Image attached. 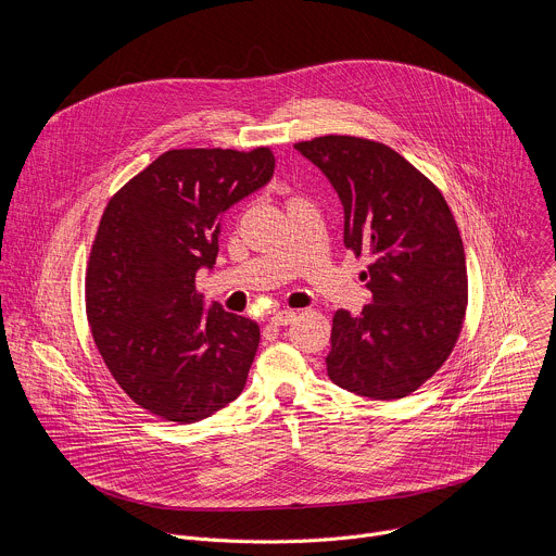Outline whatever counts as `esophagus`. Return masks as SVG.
<instances>
[{"label":"esophagus","mask_w":556,"mask_h":556,"mask_svg":"<svg viewBox=\"0 0 556 556\" xmlns=\"http://www.w3.org/2000/svg\"><path fill=\"white\" fill-rule=\"evenodd\" d=\"M296 319V312L294 309H279L273 314V324L275 326H288Z\"/></svg>","instance_id":"esophagus-1"}]
</instances>
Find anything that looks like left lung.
Returning a JSON list of instances; mask_svg holds the SVG:
<instances>
[{"label": "left lung", "instance_id": "8db88e82", "mask_svg": "<svg viewBox=\"0 0 556 556\" xmlns=\"http://www.w3.org/2000/svg\"><path fill=\"white\" fill-rule=\"evenodd\" d=\"M294 149L334 187L343 242L371 264V303L337 309L328 376L371 401H399L429 380L455 348L466 312V257L453 213L401 153L356 136H321Z\"/></svg>", "mask_w": 556, "mask_h": 556}]
</instances>
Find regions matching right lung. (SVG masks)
<instances>
[{"instance_id": "obj_1", "label": "right lung", "mask_w": 556, "mask_h": 556, "mask_svg": "<svg viewBox=\"0 0 556 556\" xmlns=\"http://www.w3.org/2000/svg\"><path fill=\"white\" fill-rule=\"evenodd\" d=\"M275 174L268 147L172 149L108 204L92 247L86 301L94 343L121 389L149 414L198 422L242 393L260 326L204 305L222 215Z\"/></svg>"}]
</instances>
